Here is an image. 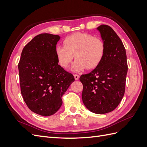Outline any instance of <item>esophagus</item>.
Masks as SVG:
<instances>
[{"mask_svg":"<svg viewBox=\"0 0 147 147\" xmlns=\"http://www.w3.org/2000/svg\"><path fill=\"white\" fill-rule=\"evenodd\" d=\"M74 78H75V79L76 80H78L79 78H80V76L78 75H77V74H74Z\"/></svg>","mask_w":147,"mask_h":147,"instance_id":"esophagus-1","label":"esophagus"}]
</instances>
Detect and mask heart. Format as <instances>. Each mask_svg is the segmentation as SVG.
<instances>
[{
	"label": "heart",
	"mask_w": 147,
	"mask_h": 147,
	"mask_svg": "<svg viewBox=\"0 0 147 147\" xmlns=\"http://www.w3.org/2000/svg\"><path fill=\"white\" fill-rule=\"evenodd\" d=\"M64 45L57 46L55 48L57 63L61 67L67 68L75 56L76 60L71 69L76 72L86 68L92 69L97 67L105 54L104 41L90 34L77 32L70 35L64 39Z\"/></svg>",
	"instance_id": "1"
}]
</instances>
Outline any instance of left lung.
<instances>
[{
	"label": "left lung",
	"mask_w": 147,
	"mask_h": 147,
	"mask_svg": "<svg viewBox=\"0 0 147 147\" xmlns=\"http://www.w3.org/2000/svg\"><path fill=\"white\" fill-rule=\"evenodd\" d=\"M105 43L103 60L80 80L83 89L82 100L86 107L97 114H105L116 109L125 91L127 64L126 50L113 29L102 24L97 28Z\"/></svg>",
	"instance_id": "8db88e82"
}]
</instances>
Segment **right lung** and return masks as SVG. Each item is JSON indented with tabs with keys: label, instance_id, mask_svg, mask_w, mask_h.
Here are the masks:
<instances>
[{
	"label": "right lung",
	"instance_id": "obj_1",
	"mask_svg": "<svg viewBox=\"0 0 147 147\" xmlns=\"http://www.w3.org/2000/svg\"><path fill=\"white\" fill-rule=\"evenodd\" d=\"M60 37L51 34L35 36L21 53L18 64L21 92L32 112L44 117L55 114L62 97L75 81L73 75L58 64L55 54Z\"/></svg>",
	"mask_w": 147,
	"mask_h": 147
}]
</instances>
